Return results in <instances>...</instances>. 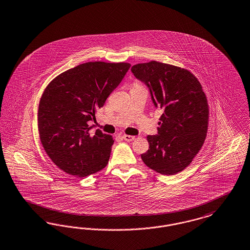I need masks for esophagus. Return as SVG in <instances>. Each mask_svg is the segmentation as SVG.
Segmentation results:
<instances>
[{
	"instance_id": "34e87169",
	"label": "esophagus",
	"mask_w": 250,
	"mask_h": 250,
	"mask_svg": "<svg viewBox=\"0 0 250 250\" xmlns=\"http://www.w3.org/2000/svg\"><path fill=\"white\" fill-rule=\"evenodd\" d=\"M123 139L126 141H132L135 140V136H131V135H124Z\"/></svg>"
}]
</instances>
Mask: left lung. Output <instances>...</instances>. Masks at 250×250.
Returning <instances> with one entry per match:
<instances>
[{
	"mask_svg": "<svg viewBox=\"0 0 250 250\" xmlns=\"http://www.w3.org/2000/svg\"><path fill=\"white\" fill-rule=\"evenodd\" d=\"M131 70L148 85L155 107L164 110L158 135L147 137L149 150L141 159L162 175L178 174L190 165L207 138V96L198 79L184 68L152 60Z\"/></svg>",
	"mask_w": 250,
	"mask_h": 250,
	"instance_id": "8db88e82",
	"label": "left lung"
}]
</instances>
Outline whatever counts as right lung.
Here are the masks:
<instances>
[{
	"label": "right lung",
	"instance_id": "obj_1",
	"mask_svg": "<svg viewBox=\"0 0 250 250\" xmlns=\"http://www.w3.org/2000/svg\"><path fill=\"white\" fill-rule=\"evenodd\" d=\"M129 63L86 62L66 70L45 87L38 107L41 143L64 172L84 178L103 169L114 140L100 129L90 133V120L103 107Z\"/></svg>",
	"mask_w": 250,
	"mask_h": 250
}]
</instances>
